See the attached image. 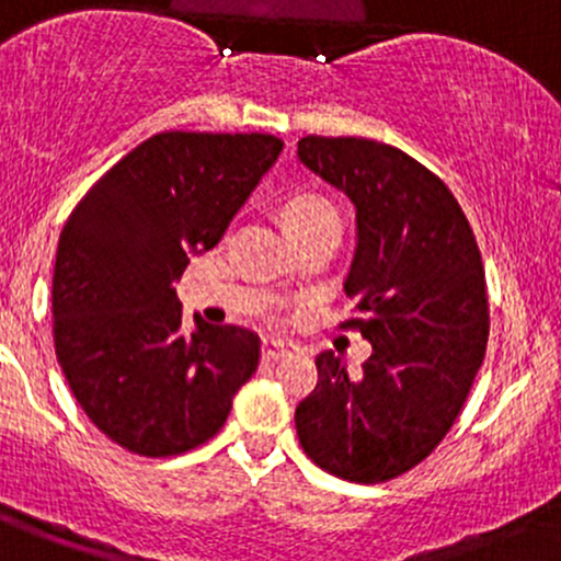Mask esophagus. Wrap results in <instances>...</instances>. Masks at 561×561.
Returning <instances> with one entry per match:
<instances>
[{
  "label": "esophagus",
  "mask_w": 561,
  "mask_h": 561,
  "mask_svg": "<svg viewBox=\"0 0 561 561\" xmlns=\"http://www.w3.org/2000/svg\"><path fill=\"white\" fill-rule=\"evenodd\" d=\"M288 354H291V345L283 343V340H264L262 343V356L267 362H278Z\"/></svg>",
  "instance_id": "34e87169"
}]
</instances>
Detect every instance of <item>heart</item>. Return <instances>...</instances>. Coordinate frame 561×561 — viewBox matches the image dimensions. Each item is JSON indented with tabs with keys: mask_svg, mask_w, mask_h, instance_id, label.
Instances as JSON below:
<instances>
[{
	"mask_svg": "<svg viewBox=\"0 0 561 561\" xmlns=\"http://www.w3.org/2000/svg\"><path fill=\"white\" fill-rule=\"evenodd\" d=\"M283 224H286L288 232H299V229L310 227V224L321 221V218L334 216V207L316 192H297L288 196L280 207Z\"/></svg>",
	"mask_w": 561,
	"mask_h": 561,
	"instance_id": "heart-1",
	"label": "heart"
}]
</instances>
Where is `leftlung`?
Instances as JSON below:
<instances>
[{"label":"left lung","mask_w":561,"mask_h":561,"mask_svg":"<svg viewBox=\"0 0 561 561\" xmlns=\"http://www.w3.org/2000/svg\"><path fill=\"white\" fill-rule=\"evenodd\" d=\"M310 172L356 207L340 323L373 343L362 373L316 356L319 383L297 405L302 451L351 483H383L426 459L461 413L486 356L489 297L481 251L446 183L413 156L365 137L299 140Z\"/></svg>","instance_id":"left-lung-1"}]
</instances>
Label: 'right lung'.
Here are the masks:
<instances>
[{
  "instance_id": "obj_1",
  "label": "right lung",
  "mask_w": 561,
  "mask_h": 561,
  "mask_svg": "<svg viewBox=\"0 0 561 561\" xmlns=\"http://www.w3.org/2000/svg\"><path fill=\"white\" fill-rule=\"evenodd\" d=\"M280 151L259 131H161L69 213L54 267L56 359L91 424L126 451L161 459L207 443L256 373L251 329L196 316L183 334L175 283Z\"/></svg>"
}]
</instances>
